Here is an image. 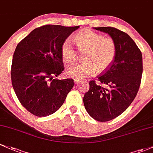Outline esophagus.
<instances>
[{"mask_svg": "<svg viewBox=\"0 0 153 153\" xmlns=\"http://www.w3.org/2000/svg\"><path fill=\"white\" fill-rule=\"evenodd\" d=\"M81 83V80L78 79H75V84H79V83Z\"/></svg>", "mask_w": 153, "mask_h": 153, "instance_id": "esophagus-1", "label": "esophagus"}]
</instances>
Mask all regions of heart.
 <instances>
[{
	"instance_id": "b5f03b06",
	"label": "heart",
	"mask_w": 153,
	"mask_h": 153,
	"mask_svg": "<svg viewBox=\"0 0 153 153\" xmlns=\"http://www.w3.org/2000/svg\"><path fill=\"white\" fill-rule=\"evenodd\" d=\"M74 40L80 49H87V51L84 55L85 62L75 64L67 69L68 77L84 79L95 75L97 71H105L113 62L116 55V44L111 38H105L101 34L86 29L75 34ZM60 51L65 63H71L75 59L76 51L69 39L64 41Z\"/></svg>"
}]
</instances>
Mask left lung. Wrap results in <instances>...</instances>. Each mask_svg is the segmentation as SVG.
<instances>
[{
    "label": "left lung",
    "instance_id": "obj_1",
    "mask_svg": "<svg viewBox=\"0 0 153 153\" xmlns=\"http://www.w3.org/2000/svg\"><path fill=\"white\" fill-rule=\"evenodd\" d=\"M94 29L107 33L116 44L113 62L98 76L105 87L91 80L89 90L83 97L88 113L95 120L105 122L123 113L137 96L143 70L142 55L127 33L111 27Z\"/></svg>",
    "mask_w": 153,
    "mask_h": 153
}]
</instances>
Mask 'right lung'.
<instances>
[{
    "mask_svg": "<svg viewBox=\"0 0 153 153\" xmlns=\"http://www.w3.org/2000/svg\"><path fill=\"white\" fill-rule=\"evenodd\" d=\"M79 26L45 25L33 30L16 46L11 82L20 103L38 117L57 111L74 85L70 78H54L64 70L61 46Z\"/></svg>",
    "mask_w": 153,
    "mask_h": 153,
    "instance_id": "right-lung-1",
    "label": "right lung"
}]
</instances>
